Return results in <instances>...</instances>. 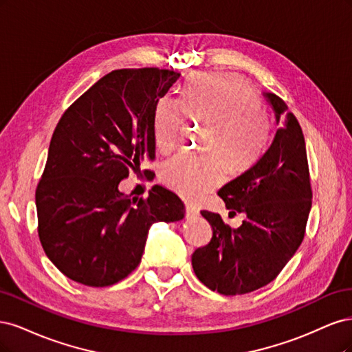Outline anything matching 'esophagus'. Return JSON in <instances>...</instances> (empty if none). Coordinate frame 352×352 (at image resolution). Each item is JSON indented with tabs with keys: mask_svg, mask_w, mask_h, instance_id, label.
Instances as JSON below:
<instances>
[{
	"mask_svg": "<svg viewBox=\"0 0 352 352\" xmlns=\"http://www.w3.org/2000/svg\"><path fill=\"white\" fill-rule=\"evenodd\" d=\"M199 214V209L191 206V205H186V217L190 219V218H195Z\"/></svg>",
	"mask_w": 352,
	"mask_h": 352,
	"instance_id": "1",
	"label": "esophagus"
}]
</instances>
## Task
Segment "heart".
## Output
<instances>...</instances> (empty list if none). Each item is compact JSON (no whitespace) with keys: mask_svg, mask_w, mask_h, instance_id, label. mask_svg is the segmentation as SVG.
Masks as SVG:
<instances>
[{"mask_svg":"<svg viewBox=\"0 0 352 352\" xmlns=\"http://www.w3.org/2000/svg\"><path fill=\"white\" fill-rule=\"evenodd\" d=\"M187 117L212 124L208 156L177 153L161 168L166 186L188 200H200L223 179L222 155L234 169L253 165L267 140L269 121L254 90L241 77L199 73L190 78L183 95H164L156 102L152 134L156 147L175 146Z\"/></svg>","mask_w":352,"mask_h":352,"instance_id":"heart-1","label":"heart"}]
</instances>
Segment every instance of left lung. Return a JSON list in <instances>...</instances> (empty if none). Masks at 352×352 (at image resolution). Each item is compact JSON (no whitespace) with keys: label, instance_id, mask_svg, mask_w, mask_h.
Wrapping results in <instances>:
<instances>
[{"label":"left lung","instance_id":"8db88e82","mask_svg":"<svg viewBox=\"0 0 352 352\" xmlns=\"http://www.w3.org/2000/svg\"><path fill=\"white\" fill-rule=\"evenodd\" d=\"M281 121L269 149L218 195L231 213H244L232 230L219 213L201 210L212 240L191 256L201 283L223 296H241L274 280L304 238L311 209L310 173L302 130L275 94H263Z\"/></svg>","mask_w":352,"mask_h":352}]
</instances>
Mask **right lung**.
Here are the masks:
<instances>
[{"label":"right lung","instance_id":"obj_1","mask_svg":"<svg viewBox=\"0 0 352 352\" xmlns=\"http://www.w3.org/2000/svg\"><path fill=\"white\" fill-rule=\"evenodd\" d=\"M179 76L155 67L114 70L56 124L36 187L38 234L72 280L114 285L139 266L155 222L184 218V203L165 187L153 186L147 199L118 190L131 169L155 157L153 111Z\"/></svg>","mask_w":352,"mask_h":352}]
</instances>
